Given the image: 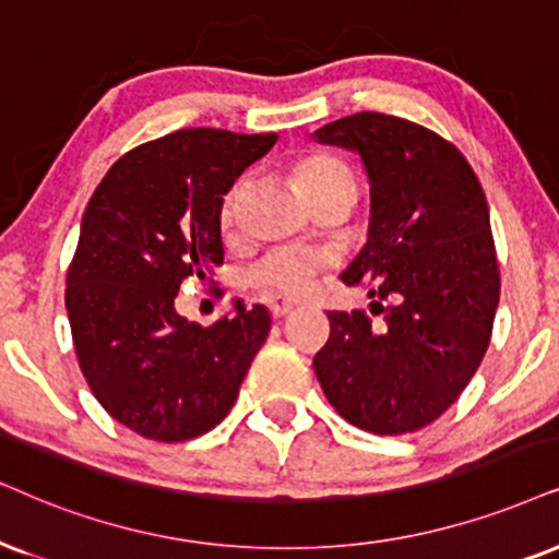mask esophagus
<instances>
[{"label":"esophagus","instance_id":"obj_1","mask_svg":"<svg viewBox=\"0 0 559 559\" xmlns=\"http://www.w3.org/2000/svg\"><path fill=\"white\" fill-rule=\"evenodd\" d=\"M271 314L275 320H286L288 314H294V304L292 301H271Z\"/></svg>","mask_w":559,"mask_h":559}]
</instances>
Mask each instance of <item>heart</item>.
<instances>
[{
    "label": "heart",
    "instance_id": "heart-1",
    "mask_svg": "<svg viewBox=\"0 0 559 559\" xmlns=\"http://www.w3.org/2000/svg\"><path fill=\"white\" fill-rule=\"evenodd\" d=\"M294 180L309 203H314L317 198L328 195L343 186H356L350 167L341 159L330 157V154H309V157L296 162ZM231 206H235V201L229 198L227 206H224V218L231 216ZM320 265L322 260L312 255V252L275 250L260 258L250 267L247 278H250L252 286L263 288V292L299 294L309 284V278L320 271Z\"/></svg>",
    "mask_w": 559,
    "mask_h": 559
}]
</instances>
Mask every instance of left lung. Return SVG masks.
<instances>
[{
	"label": "left lung",
	"instance_id": "1",
	"mask_svg": "<svg viewBox=\"0 0 559 559\" xmlns=\"http://www.w3.org/2000/svg\"><path fill=\"white\" fill-rule=\"evenodd\" d=\"M312 139L361 157L369 237L343 281L369 286L386 322L330 312L314 373L356 428L413 433L454 405L490 343L500 275L483 186L456 146L394 116L356 112Z\"/></svg>",
	"mask_w": 559,
	"mask_h": 559
}]
</instances>
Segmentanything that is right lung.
Wrapping results in <instances>:
<instances>
[{"mask_svg": "<svg viewBox=\"0 0 559 559\" xmlns=\"http://www.w3.org/2000/svg\"><path fill=\"white\" fill-rule=\"evenodd\" d=\"M275 133L182 129L123 154L92 193L67 275V312L92 394L133 433L188 441L235 405L271 332L242 301L201 328L175 309L224 263V195Z\"/></svg>", "mask_w": 559, "mask_h": 559, "instance_id": "add662e5", "label": "right lung"}]
</instances>
